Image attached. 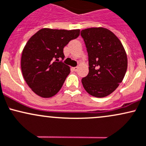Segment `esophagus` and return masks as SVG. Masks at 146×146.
I'll list each match as a JSON object with an SVG mask.
<instances>
[{
	"label": "esophagus",
	"instance_id": "esophagus-1",
	"mask_svg": "<svg viewBox=\"0 0 146 146\" xmlns=\"http://www.w3.org/2000/svg\"><path fill=\"white\" fill-rule=\"evenodd\" d=\"M72 70L74 72H76L78 70V67H74V68H72Z\"/></svg>",
	"mask_w": 146,
	"mask_h": 146
}]
</instances>
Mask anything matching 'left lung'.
Returning a JSON list of instances; mask_svg holds the SVG:
<instances>
[{"mask_svg":"<svg viewBox=\"0 0 146 146\" xmlns=\"http://www.w3.org/2000/svg\"><path fill=\"white\" fill-rule=\"evenodd\" d=\"M88 55L89 73L82 78L83 88L95 97H105L121 83L127 68V55L119 39L109 29H83Z\"/></svg>","mask_w":146,"mask_h":146,"instance_id":"left-lung-1","label":"left lung"}]
</instances>
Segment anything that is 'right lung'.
Segmentation results:
<instances>
[{
  "mask_svg": "<svg viewBox=\"0 0 146 146\" xmlns=\"http://www.w3.org/2000/svg\"><path fill=\"white\" fill-rule=\"evenodd\" d=\"M79 34V29L44 28L29 38L22 53L21 70L34 93L50 98L60 90L70 72L63 62V48Z\"/></svg>",
  "mask_w": 146,
  "mask_h": 146,
  "instance_id": "1",
  "label": "right lung"
}]
</instances>
